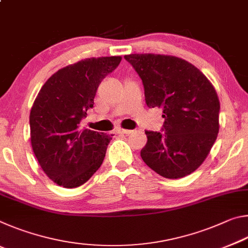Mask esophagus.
Masks as SVG:
<instances>
[{
	"label": "esophagus",
	"mask_w": 248,
	"mask_h": 248,
	"mask_svg": "<svg viewBox=\"0 0 248 248\" xmlns=\"http://www.w3.org/2000/svg\"><path fill=\"white\" fill-rule=\"evenodd\" d=\"M132 132V130H127V129H118L117 130V133L120 134H130Z\"/></svg>",
	"instance_id": "1"
}]
</instances>
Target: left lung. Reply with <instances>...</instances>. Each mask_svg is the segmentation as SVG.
<instances>
[{"mask_svg": "<svg viewBox=\"0 0 248 248\" xmlns=\"http://www.w3.org/2000/svg\"><path fill=\"white\" fill-rule=\"evenodd\" d=\"M139 74L149 108L158 107L162 131H148L141 150L143 162L165 178H182L202 164L219 132L217 94L195 65L177 57L128 54Z\"/></svg>", "mask_w": 248, "mask_h": 248, "instance_id": "8db88e82", "label": "left lung"}]
</instances>
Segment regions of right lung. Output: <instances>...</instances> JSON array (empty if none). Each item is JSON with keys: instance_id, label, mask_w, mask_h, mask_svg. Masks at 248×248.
I'll list each match as a JSON object with an SVG mask.
<instances>
[{"instance_id": "add662e5", "label": "right lung", "mask_w": 248, "mask_h": 248, "mask_svg": "<svg viewBox=\"0 0 248 248\" xmlns=\"http://www.w3.org/2000/svg\"><path fill=\"white\" fill-rule=\"evenodd\" d=\"M121 57L91 58L57 71L41 87L29 124L32 151L46 175L59 186L86 183L104 161L111 138L81 121L94 106V97Z\"/></svg>"}]
</instances>
